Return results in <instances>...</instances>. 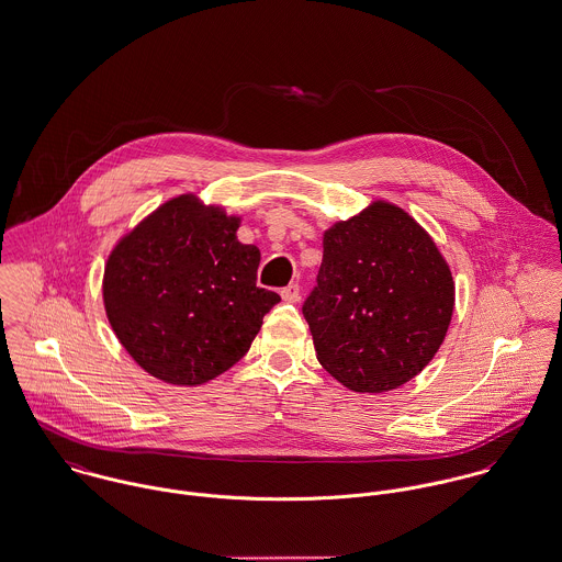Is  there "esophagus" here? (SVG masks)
<instances>
[{
	"instance_id": "34e87169",
	"label": "esophagus",
	"mask_w": 562,
	"mask_h": 562,
	"mask_svg": "<svg viewBox=\"0 0 562 562\" xmlns=\"http://www.w3.org/2000/svg\"><path fill=\"white\" fill-rule=\"evenodd\" d=\"M281 299H283L285 303H299V301H301V285H299V283H290L288 288H283Z\"/></svg>"
}]
</instances>
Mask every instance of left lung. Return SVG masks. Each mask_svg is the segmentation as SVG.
I'll list each match as a JSON object with an SVG mask.
<instances>
[{
  "instance_id": "1",
  "label": "left lung",
  "mask_w": 562,
  "mask_h": 562,
  "mask_svg": "<svg viewBox=\"0 0 562 562\" xmlns=\"http://www.w3.org/2000/svg\"><path fill=\"white\" fill-rule=\"evenodd\" d=\"M303 305L319 364L355 393H386L440 350L456 283L431 236L400 205L371 202L324 232Z\"/></svg>"
}]
</instances>
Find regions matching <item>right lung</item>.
Returning <instances> with one entry per match:
<instances>
[{"instance_id":"right-lung-1","label":"right lung","mask_w":562,"mask_h":562,"mask_svg":"<svg viewBox=\"0 0 562 562\" xmlns=\"http://www.w3.org/2000/svg\"><path fill=\"white\" fill-rule=\"evenodd\" d=\"M240 216L178 195L124 234L104 263L106 319L154 378L198 386L245 357L279 294L257 288Z\"/></svg>"}]
</instances>
